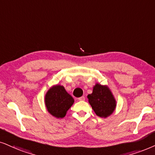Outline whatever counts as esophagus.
I'll list each match as a JSON object with an SVG mask.
<instances>
[{
	"label": "esophagus",
	"instance_id": "1",
	"mask_svg": "<svg viewBox=\"0 0 155 155\" xmlns=\"http://www.w3.org/2000/svg\"><path fill=\"white\" fill-rule=\"evenodd\" d=\"M78 99H79V101H84V100H85V97H79Z\"/></svg>",
	"mask_w": 155,
	"mask_h": 155
}]
</instances>
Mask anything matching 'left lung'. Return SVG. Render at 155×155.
<instances>
[{
    "mask_svg": "<svg viewBox=\"0 0 155 155\" xmlns=\"http://www.w3.org/2000/svg\"><path fill=\"white\" fill-rule=\"evenodd\" d=\"M87 97L94 111L101 118L109 117L116 109L117 101L107 85L96 83L93 91Z\"/></svg>",
    "mask_w": 155,
    "mask_h": 155,
    "instance_id": "8db88e82",
    "label": "left lung"
}]
</instances>
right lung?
Listing matches in <instances>:
<instances>
[{
	"mask_svg": "<svg viewBox=\"0 0 155 155\" xmlns=\"http://www.w3.org/2000/svg\"><path fill=\"white\" fill-rule=\"evenodd\" d=\"M44 102L48 112L56 118H63L74 103L71 97L63 86H52L45 95Z\"/></svg>",
	"mask_w": 155,
	"mask_h": 155,
	"instance_id": "add662e5",
	"label": "right lung"
}]
</instances>
